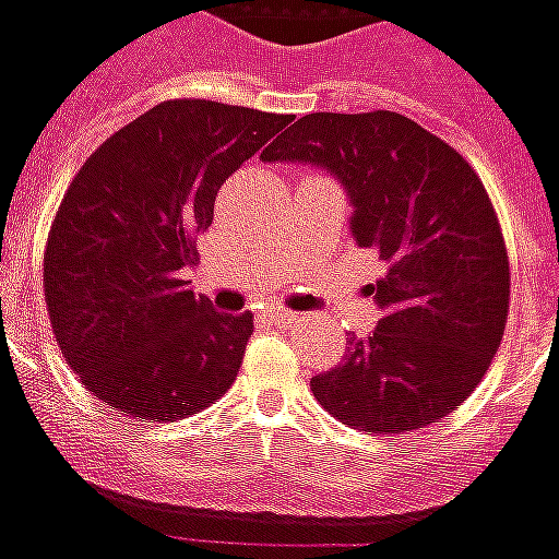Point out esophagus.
<instances>
[{
  "label": "esophagus",
  "mask_w": 559,
  "mask_h": 559,
  "mask_svg": "<svg viewBox=\"0 0 559 559\" xmlns=\"http://www.w3.org/2000/svg\"><path fill=\"white\" fill-rule=\"evenodd\" d=\"M271 321L274 324H283V328H292V324H297V312H292V309H283V307H274L271 312Z\"/></svg>",
  "instance_id": "34e87169"
}]
</instances>
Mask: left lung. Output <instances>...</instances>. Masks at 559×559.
Here are the masks:
<instances>
[{"label": "left lung", "instance_id": "obj_1", "mask_svg": "<svg viewBox=\"0 0 559 559\" xmlns=\"http://www.w3.org/2000/svg\"><path fill=\"white\" fill-rule=\"evenodd\" d=\"M264 160L328 169L354 205L357 247L386 262L369 285L378 328L309 381L321 408L374 435L459 408L491 366L509 312L507 243L471 163L390 109L309 112Z\"/></svg>", "mask_w": 559, "mask_h": 559}]
</instances>
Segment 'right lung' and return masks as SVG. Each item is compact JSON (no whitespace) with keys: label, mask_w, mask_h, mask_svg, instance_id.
Listing matches in <instances>:
<instances>
[{"label":"right lung","mask_w":559,"mask_h":559,"mask_svg":"<svg viewBox=\"0 0 559 559\" xmlns=\"http://www.w3.org/2000/svg\"><path fill=\"white\" fill-rule=\"evenodd\" d=\"M288 121L217 100H163L80 166L47 238L44 295L71 369L116 411L187 417L238 378L252 312H217L185 271L223 181Z\"/></svg>","instance_id":"1"}]
</instances>
